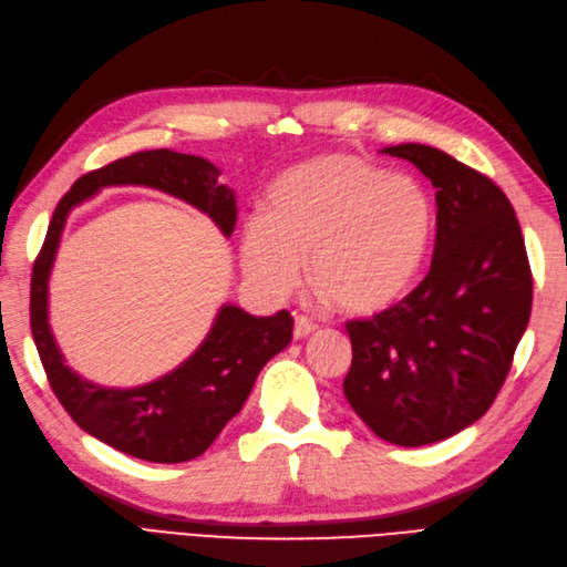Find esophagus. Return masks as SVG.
Wrapping results in <instances>:
<instances>
[{"mask_svg":"<svg viewBox=\"0 0 567 567\" xmlns=\"http://www.w3.org/2000/svg\"><path fill=\"white\" fill-rule=\"evenodd\" d=\"M318 329V324L316 322H310L308 318H303V316H299L297 320H295V339L299 341V339H306V337H310L312 331Z\"/></svg>","mask_w":567,"mask_h":567,"instance_id":"34e87169","label":"esophagus"}]
</instances>
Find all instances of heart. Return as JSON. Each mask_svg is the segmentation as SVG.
I'll return each instance as SVG.
<instances>
[{
	"mask_svg": "<svg viewBox=\"0 0 567 567\" xmlns=\"http://www.w3.org/2000/svg\"><path fill=\"white\" fill-rule=\"evenodd\" d=\"M434 234V203L409 175H390L360 156L329 154L270 184L266 219L243 226L249 285L285 299L310 272L322 295L350 316L402 299L421 272Z\"/></svg>",
	"mask_w": 567,
	"mask_h": 567,
	"instance_id": "heart-1",
	"label": "heart"
}]
</instances>
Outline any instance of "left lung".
Wrapping results in <instances>:
<instances>
[{"label": "left lung", "instance_id": "8db88e82", "mask_svg": "<svg viewBox=\"0 0 567 567\" xmlns=\"http://www.w3.org/2000/svg\"><path fill=\"white\" fill-rule=\"evenodd\" d=\"M436 188L427 276L400 303L346 324V400L373 434L425 446L484 415L530 320L533 276L514 207L474 167L425 144L385 146Z\"/></svg>", "mask_w": 567, "mask_h": 567}]
</instances>
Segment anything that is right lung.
<instances>
[{
    "label": "right lung",
    "mask_w": 567,
    "mask_h": 567,
    "mask_svg": "<svg viewBox=\"0 0 567 567\" xmlns=\"http://www.w3.org/2000/svg\"><path fill=\"white\" fill-rule=\"evenodd\" d=\"M219 175L209 161L171 150L137 152L83 175L58 203L32 268L30 327L60 404L83 432L146 463H186L205 453L243 409L264 364L289 346L295 318L287 310L255 318L226 303L198 350L175 371L140 388H102L74 373L55 346L49 327V276L72 207L104 186L158 188L198 207L224 236H230L238 207L234 192L219 184Z\"/></svg>",
    "instance_id": "add662e5"
}]
</instances>
